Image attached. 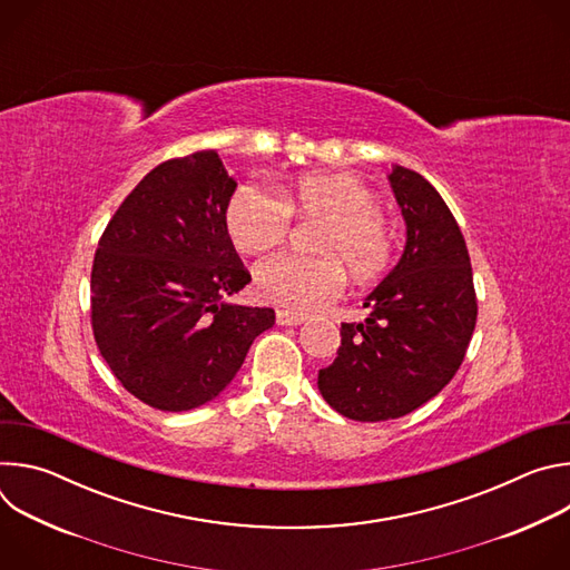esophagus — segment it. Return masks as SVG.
Instances as JSON below:
<instances>
[{"label": "esophagus", "instance_id": "esophagus-1", "mask_svg": "<svg viewBox=\"0 0 570 570\" xmlns=\"http://www.w3.org/2000/svg\"><path fill=\"white\" fill-rule=\"evenodd\" d=\"M302 322H304L302 313H293L284 308L277 311V324H282V327H295V324H302Z\"/></svg>", "mask_w": 570, "mask_h": 570}]
</instances>
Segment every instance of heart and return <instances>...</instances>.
Returning a JSON list of instances; mask_svg holds the SVG:
<instances>
[{
    "label": "heart",
    "instance_id": "b5f03b06",
    "mask_svg": "<svg viewBox=\"0 0 570 570\" xmlns=\"http://www.w3.org/2000/svg\"><path fill=\"white\" fill-rule=\"evenodd\" d=\"M246 183L225 209V229L240 253L268 250L288 234L293 214L324 220L315 236L322 257L279 253L257 264L255 291L279 308L308 313L334 302L345 288V271L356 282L381 277L394 259V229L381 198L350 174H317L282 191Z\"/></svg>",
    "mask_w": 570,
    "mask_h": 570
}]
</instances>
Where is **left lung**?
<instances>
[{"mask_svg":"<svg viewBox=\"0 0 570 570\" xmlns=\"http://www.w3.org/2000/svg\"><path fill=\"white\" fill-rule=\"evenodd\" d=\"M390 185L405 218V250L367 295L370 317L343 322L336 361L317 387L354 422L413 413L458 372L473 336L478 302L458 220L420 174L394 167Z\"/></svg>","mask_w":570,"mask_h":570,"instance_id":"1","label":"left lung"}]
</instances>
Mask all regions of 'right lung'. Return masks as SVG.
I'll return each instance as SVG.
<instances>
[{
  "label": "right lung",
  "mask_w": 570,
  "mask_h": 570,
  "mask_svg": "<svg viewBox=\"0 0 570 570\" xmlns=\"http://www.w3.org/2000/svg\"><path fill=\"white\" fill-rule=\"evenodd\" d=\"M236 189L216 150L161 161L126 196L92 264V332L119 383L150 409L212 401L275 324L229 304L250 282L225 229Z\"/></svg>",
  "instance_id": "add662e5"
}]
</instances>
